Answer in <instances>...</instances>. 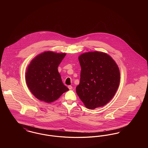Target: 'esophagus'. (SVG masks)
Instances as JSON below:
<instances>
[{"mask_svg": "<svg viewBox=\"0 0 148 148\" xmlns=\"http://www.w3.org/2000/svg\"><path fill=\"white\" fill-rule=\"evenodd\" d=\"M68 88H69L70 90H71V89L73 88H72V86H71V85H69V86H68Z\"/></svg>", "mask_w": 148, "mask_h": 148, "instance_id": "1", "label": "esophagus"}]
</instances>
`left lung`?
I'll return each mask as SVG.
<instances>
[{
    "label": "left lung",
    "instance_id": "1",
    "mask_svg": "<svg viewBox=\"0 0 148 148\" xmlns=\"http://www.w3.org/2000/svg\"><path fill=\"white\" fill-rule=\"evenodd\" d=\"M81 66L76 92L86 108L94 109L106 105L115 94L120 83L119 68L103 52L91 51L79 56Z\"/></svg>",
    "mask_w": 148,
    "mask_h": 148
}]
</instances>
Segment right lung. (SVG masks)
<instances>
[{
    "label": "right lung",
    "instance_id": "obj_1",
    "mask_svg": "<svg viewBox=\"0 0 148 148\" xmlns=\"http://www.w3.org/2000/svg\"><path fill=\"white\" fill-rule=\"evenodd\" d=\"M65 55L48 51L31 61L25 73V80L29 90L36 98L50 103L69 90L63 84L58 70Z\"/></svg>",
    "mask_w": 148,
    "mask_h": 148
}]
</instances>
